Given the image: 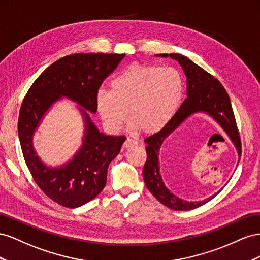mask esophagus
<instances>
[{
  "label": "esophagus",
  "mask_w": 260,
  "mask_h": 260,
  "mask_svg": "<svg viewBox=\"0 0 260 260\" xmlns=\"http://www.w3.org/2000/svg\"><path fill=\"white\" fill-rule=\"evenodd\" d=\"M138 143L136 142V140H134V139H132V138H127L124 142V144H123V146H124V148H129V147H133V146H136Z\"/></svg>",
  "instance_id": "obj_1"
}]
</instances>
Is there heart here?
Wrapping results in <instances>:
<instances>
[{
	"label": "heart",
	"instance_id": "obj_1",
	"mask_svg": "<svg viewBox=\"0 0 260 260\" xmlns=\"http://www.w3.org/2000/svg\"><path fill=\"white\" fill-rule=\"evenodd\" d=\"M111 90L99 89L95 103L111 131H120L127 121L133 128L154 134L172 120L183 97L182 77L170 66L134 63L111 80Z\"/></svg>",
	"mask_w": 260,
	"mask_h": 260
}]
</instances>
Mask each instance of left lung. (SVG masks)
<instances>
[{
  "label": "left lung",
  "instance_id": "1",
  "mask_svg": "<svg viewBox=\"0 0 260 260\" xmlns=\"http://www.w3.org/2000/svg\"><path fill=\"white\" fill-rule=\"evenodd\" d=\"M155 56L171 57L179 62L186 76L187 98L165 128L145 139L147 161L143 170L144 181L147 188L161 204L173 210H191L208 203L219 191L202 202H187L170 191L163 183L160 173L159 152L162 144L186 118L195 113H206L211 116L226 133L236 149H239L241 144L239 131L229 94L217 78L182 54L170 53Z\"/></svg>",
  "mask_w": 260,
  "mask_h": 260
}]
</instances>
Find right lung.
<instances>
[{"mask_svg": "<svg viewBox=\"0 0 260 260\" xmlns=\"http://www.w3.org/2000/svg\"><path fill=\"white\" fill-rule=\"evenodd\" d=\"M125 54L77 53L64 56L43 71L24 98L18 117V137L26 165L42 191L55 203L77 208L105 188L110 162L121 150L125 136L101 133L89 112H97L95 93ZM62 98L76 102L83 115V144L65 165L50 167L36 155L35 129L48 109Z\"/></svg>", "mask_w": 260, "mask_h": 260, "instance_id": "obj_1", "label": "right lung"}]
</instances>
